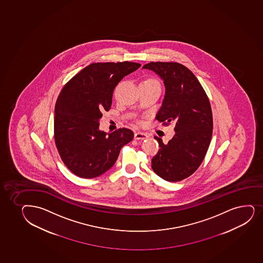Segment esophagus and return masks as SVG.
<instances>
[{
	"mask_svg": "<svg viewBox=\"0 0 263 263\" xmlns=\"http://www.w3.org/2000/svg\"><path fill=\"white\" fill-rule=\"evenodd\" d=\"M147 138V135L144 133H135L134 134V139H137V140H143V139H145Z\"/></svg>",
	"mask_w": 263,
	"mask_h": 263,
	"instance_id": "esophagus-1",
	"label": "esophagus"
}]
</instances>
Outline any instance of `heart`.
<instances>
[{"label":"heart","instance_id":"heart-1","mask_svg":"<svg viewBox=\"0 0 263 263\" xmlns=\"http://www.w3.org/2000/svg\"><path fill=\"white\" fill-rule=\"evenodd\" d=\"M143 82H147V83H152V84H160V82L154 78L145 79V81H143Z\"/></svg>","mask_w":263,"mask_h":263}]
</instances>
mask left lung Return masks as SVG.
<instances>
[{"instance_id":"1","label":"left lung","mask_w":263,"mask_h":263,"mask_svg":"<svg viewBox=\"0 0 263 263\" xmlns=\"http://www.w3.org/2000/svg\"><path fill=\"white\" fill-rule=\"evenodd\" d=\"M143 68L156 72L166 87L156 119L163 125L175 124V136L166 145L154 137L160 148L152 168L166 181H181L196 172L208 151L213 129L210 100L193 72L181 64L157 61Z\"/></svg>"}]
</instances>
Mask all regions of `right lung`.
Wrapping results in <instances>:
<instances>
[{
  "instance_id": "1",
  "label": "right lung",
  "mask_w": 263,
  "mask_h": 263,
  "mask_svg": "<svg viewBox=\"0 0 263 263\" xmlns=\"http://www.w3.org/2000/svg\"><path fill=\"white\" fill-rule=\"evenodd\" d=\"M140 66L130 61L92 63L61 89L55 105V145L64 164L79 177L103 175L133 140L130 129L106 133L99 130V121L102 112L110 109L118 82Z\"/></svg>"
}]
</instances>
